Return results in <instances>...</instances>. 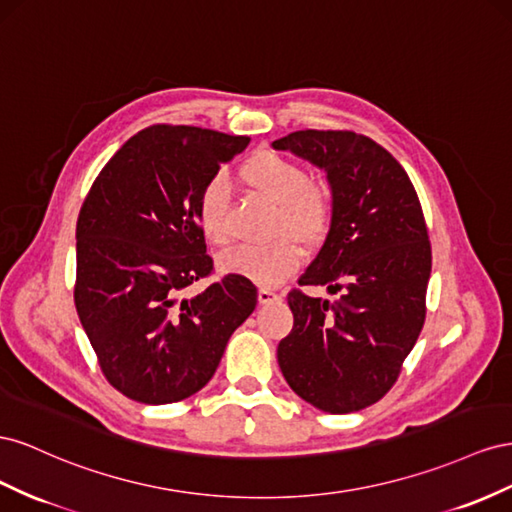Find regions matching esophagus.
I'll list each match as a JSON object with an SVG mask.
<instances>
[{
	"label": "esophagus",
	"mask_w": 512,
	"mask_h": 512,
	"mask_svg": "<svg viewBox=\"0 0 512 512\" xmlns=\"http://www.w3.org/2000/svg\"><path fill=\"white\" fill-rule=\"evenodd\" d=\"M257 300H259V304H270L274 300H281V296L276 294V291L270 289V287H261L259 294H257Z\"/></svg>",
	"instance_id": "34e87169"
}]
</instances>
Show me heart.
<instances>
[{
  "instance_id": "1",
  "label": "heart",
  "mask_w": 512,
  "mask_h": 512,
  "mask_svg": "<svg viewBox=\"0 0 512 512\" xmlns=\"http://www.w3.org/2000/svg\"><path fill=\"white\" fill-rule=\"evenodd\" d=\"M238 175L248 191L272 203L270 231L276 238L264 246L236 248L221 257V266L259 285H279L302 264L300 240L313 246L326 238L334 216L332 188L326 182L311 180L296 160L270 150L248 156ZM227 203V188L221 178H210L203 184L195 201L199 231L214 246L229 242Z\"/></svg>"
}]
</instances>
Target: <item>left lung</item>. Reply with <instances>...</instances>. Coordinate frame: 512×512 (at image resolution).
Wrapping results in <instances>:
<instances>
[{
  "mask_svg": "<svg viewBox=\"0 0 512 512\" xmlns=\"http://www.w3.org/2000/svg\"><path fill=\"white\" fill-rule=\"evenodd\" d=\"M328 173L334 216L298 285L294 328L279 367L298 397L328 414L358 412L394 386L427 315L431 242L410 175L382 145L352 130H296L272 143Z\"/></svg>",
  "mask_w": 512,
  "mask_h": 512,
  "instance_id": "left-lung-1",
  "label": "left lung"
}]
</instances>
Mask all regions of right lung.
Here are the masks:
<instances>
[{
    "label": "right lung",
    "instance_id": "1",
    "mask_svg": "<svg viewBox=\"0 0 512 512\" xmlns=\"http://www.w3.org/2000/svg\"><path fill=\"white\" fill-rule=\"evenodd\" d=\"M248 137L154 124L102 167L77 218L75 306L100 371L124 397L163 405L206 386L257 287L214 272L195 218L201 186Z\"/></svg>",
    "mask_w": 512,
    "mask_h": 512
}]
</instances>
